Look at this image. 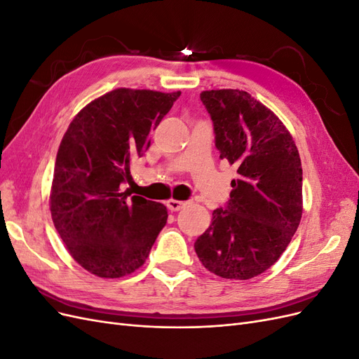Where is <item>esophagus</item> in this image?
Masks as SVG:
<instances>
[{
    "label": "esophagus",
    "mask_w": 359,
    "mask_h": 359,
    "mask_svg": "<svg viewBox=\"0 0 359 359\" xmlns=\"http://www.w3.org/2000/svg\"><path fill=\"white\" fill-rule=\"evenodd\" d=\"M186 205H187L186 202H181V201H177V199H169V201L166 202V206H168V208H169L170 211H180V210H182Z\"/></svg>",
    "instance_id": "34e87169"
}]
</instances>
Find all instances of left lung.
Here are the masks:
<instances>
[{
  "instance_id": "obj_1",
  "label": "left lung",
  "mask_w": 359,
  "mask_h": 359,
  "mask_svg": "<svg viewBox=\"0 0 359 359\" xmlns=\"http://www.w3.org/2000/svg\"><path fill=\"white\" fill-rule=\"evenodd\" d=\"M220 157L235 165L231 199L194 243L215 276L248 280L283 255L302 215L298 148L278 116L243 90L202 91Z\"/></svg>"
}]
</instances>
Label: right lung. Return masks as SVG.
<instances>
[{
  "label": "right lung",
  "instance_id": "add662e5",
  "mask_svg": "<svg viewBox=\"0 0 359 359\" xmlns=\"http://www.w3.org/2000/svg\"><path fill=\"white\" fill-rule=\"evenodd\" d=\"M181 95L118 88L73 118L58 148L50 214L69 253L88 273L119 278L142 266L165 227L168 210L123 191L130 161L142 156Z\"/></svg>",
  "mask_w": 359,
  "mask_h": 359
}]
</instances>
